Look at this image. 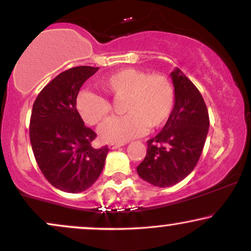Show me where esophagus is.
<instances>
[{
    "instance_id": "1",
    "label": "esophagus",
    "mask_w": 251,
    "mask_h": 251,
    "mask_svg": "<svg viewBox=\"0 0 251 251\" xmlns=\"http://www.w3.org/2000/svg\"><path fill=\"white\" fill-rule=\"evenodd\" d=\"M122 146H124V144H119V143L108 144V147H110L111 150H117V149H119V147H122Z\"/></svg>"
}]
</instances>
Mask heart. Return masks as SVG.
Here are the masks:
<instances>
[{
    "label": "heart",
    "mask_w": 251,
    "mask_h": 251,
    "mask_svg": "<svg viewBox=\"0 0 251 251\" xmlns=\"http://www.w3.org/2000/svg\"><path fill=\"white\" fill-rule=\"evenodd\" d=\"M100 87L116 100L125 98L123 110L127 114L111 118L99 128L101 140L124 143L144 134L147 128H158L173 112L175 91L164 75L123 69L102 78ZM76 108L89 125H98L110 116L112 105L105 97L81 90L76 97Z\"/></svg>",
    "instance_id": "b5f03b06"
}]
</instances>
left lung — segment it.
<instances>
[{"instance_id":"1","label":"left lung","mask_w":251,"mask_h":251,"mask_svg":"<svg viewBox=\"0 0 251 251\" xmlns=\"http://www.w3.org/2000/svg\"><path fill=\"white\" fill-rule=\"evenodd\" d=\"M175 91L173 112L137 167L141 179L156 187L180 182L194 170L209 129V116L200 91L180 69L171 74Z\"/></svg>"}]
</instances>
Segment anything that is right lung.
<instances>
[{"mask_svg": "<svg viewBox=\"0 0 251 251\" xmlns=\"http://www.w3.org/2000/svg\"><path fill=\"white\" fill-rule=\"evenodd\" d=\"M99 68L76 66L53 78L39 92L30 117V143L42 173L56 188L79 193L100 175L108 147L95 149L97 134L84 125L76 97Z\"/></svg>", "mask_w": 251, "mask_h": 251, "instance_id": "right-lung-1", "label": "right lung"}]
</instances>
